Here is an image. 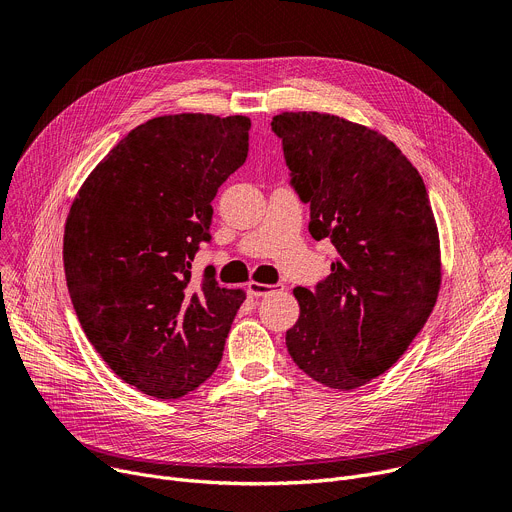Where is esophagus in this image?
I'll return each instance as SVG.
<instances>
[{"instance_id": "esophagus-1", "label": "esophagus", "mask_w": 512, "mask_h": 512, "mask_svg": "<svg viewBox=\"0 0 512 512\" xmlns=\"http://www.w3.org/2000/svg\"><path fill=\"white\" fill-rule=\"evenodd\" d=\"M284 290L282 284H261V282H249V292L253 296H269L271 292Z\"/></svg>"}]
</instances>
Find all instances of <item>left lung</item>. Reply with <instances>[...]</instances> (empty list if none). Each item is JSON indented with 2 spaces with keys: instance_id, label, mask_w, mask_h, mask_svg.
I'll list each match as a JSON object with an SVG mask.
<instances>
[{
  "instance_id": "1",
  "label": "left lung",
  "mask_w": 512,
  "mask_h": 512,
  "mask_svg": "<svg viewBox=\"0 0 512 512\" xmlns=\"http://www.w3.org/2000/svg\"><path fill=\"white\" fill-rule=\"evenodd\" d=\"M292 185L311 203L309 232L337 255L315 292L294 288L286 346L300 370L352 391L389 370L428 321L440 290V241L418 168L383 133L337 115L271 121Z\"/></svg>"
}]
</instances>
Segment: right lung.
Here are the masks:
<instances>
[{
	"instance_id": "1",
	"label": "right lung",
	"mask_w": 512,
	"mask_h": 512,
	"mask_svg": "<svg viewBox=\"0 0 512 512\" xmlns=\"http://www.w3.org/2000/svg\"><path fill=\"white\" fill-rule=\"evenodd\" d=\"M251 119L154 117L102 158L63 234V267L88 342L127 385L177 399L212 377L243 290L191 284L212 199L249 152Z\"/></svg>"
}]
</instances>
